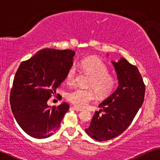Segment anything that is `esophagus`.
Segmentation results:
<instances>
[{"instance_id":"34e87169","label":"esophagus","mask_w":160,"mask_h":160,"mask_svg":"<svg viewBox=\"0 0 160 160\" xmlns=\"http://www.w3.org/2000/svg\"><path fill=\"white\" fill-rule=\"evenodd\" d=\"M72 108H73L74 110H76V111H82V110H83L82 108H79L78 107H76V106H74V107H72Z\"/></svg>"}]
</instances>
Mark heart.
<instances>
[{
  "instance_id": "obj_1",
  "label": "heart",
  "mask_w": 160,
  "mask_h": 160,
  "mask_svg": "<svg viewBox=\"0 0 160 160\" xmlns=\"http://www.w3.org/2000/svg\"><path fill=\"white\" fill-rule=\"evenodd\" d=\"M91 77L88 86L93 89L76 88L67 94L69 102L78 108H84L96 97V92L101 98L110 96L116 88L117 80L109 72V68L101 59L94 56L85 58L75 65ZM76 69L72 66L66 74V82L69 85L74 83L76 80ZM94 89V90L93 89Z\"/></svg>"
}]
</instances>
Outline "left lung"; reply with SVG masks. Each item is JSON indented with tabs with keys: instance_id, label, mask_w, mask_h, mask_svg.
I'll use <instances>...</instances> for the list:
<instances>
[{
	"instance_id": "1",
	"label": "left lung",
	"mask_w": 160,
	"mask_h": 160,
	"mask_svg": "<svg viewBox=\"0 0 160 160\" xmlns=\"http://www.w3.org/2000/svg\"><path fill=\"white\" fill-rule=\"evenodd\" d=\"M112 63L118 87L99 105L102 109L95 112L90 125L85 129L98 141L112 139L126 130L144 101L146 86L138 67L124 58Z\"/></svg>"
}]
</instances>
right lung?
Listing matches in <instances>:
<instances>
[{
	"instance_id": "obj_1",
	"label": "right lung",
	"mask_w": 160,
	"mask_h": 160,
	"mask_svg": "<svg viewBox=\"0 0 160 160\" xmlns=\"http://www.w3.org/2000/svg\"><path fill=\"white\" fill-rule=\"evenodd\" d=\"M75 52L45 48L20 63L10 92L12 111L20 127L35 138L52 135L69 108L47 102L65 80Z\"/></svg>"
}]
</instances>
